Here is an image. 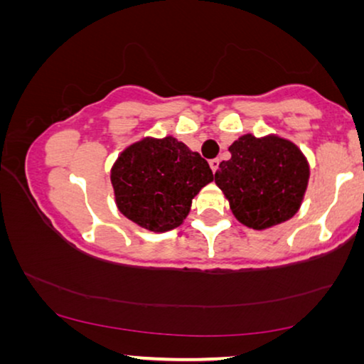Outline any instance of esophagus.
Returning a JSON list of instances; mask_svg holds the SVG:
<instances>
[{"label":"esophagus","mask_w":364,"mask_h":364,"mask_svg":"<svg viewBox=\"0 0 364 364\" xmlns=\"http://www.w3.org/2000/svg\"><path fill=\"white\" fill-rule=\"evenodd\" d=\"M209 166H211L213 173H216V171H218V168H219V160H218V158H214V160L209 161Z\"/></svg>","instance_id":"obj_1"}]
</instances>
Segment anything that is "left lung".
<instances>
[{"label":"left lung","instance_id":"left-lung-1","mask_svg":"<svg viewBox=\"0 0 364 364\" xmlns=\"http://www.w3.org/2000/svg\"><path fill=\"white\" fill-rule=\"evenodd\" d=\"M219 163L214 181L245 226L265 229L299 211L309 183V165L294 143L277 136H240Z\"/></svg>","mask_w":364,"mask_h":364}]
</instances>
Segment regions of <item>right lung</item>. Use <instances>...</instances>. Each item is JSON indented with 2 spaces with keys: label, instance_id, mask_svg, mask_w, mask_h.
Returning <instances> with one entry per match:
<instances>
[{
  "label": "right lung",
  "instance_id": "1",
  "mask_svg": "<svg viewBox=\"0 0 364 364\" xmlns=\"http://www.w3.org/2000/svg\"><path fill=\"white\" fill-rule=\"evenodd\" d=\"M211 181L208 161L173 136L135 143L112 168L120 213L155 232L180 226L193 198Z\"/></svg>",
  "mask_w": 364,
  "mask_h": 364
}]
</instances>
